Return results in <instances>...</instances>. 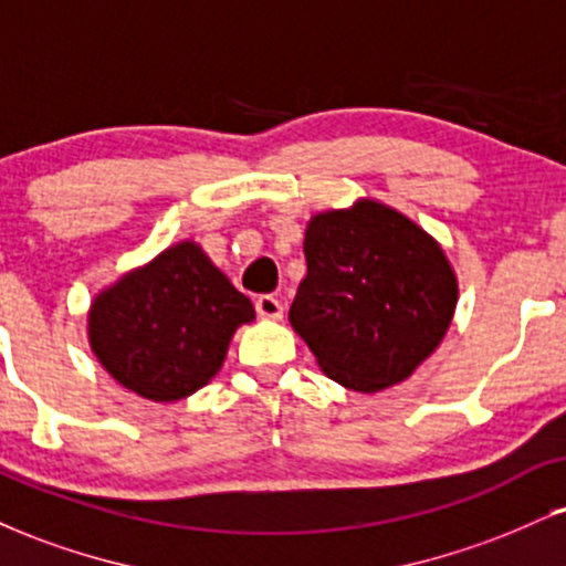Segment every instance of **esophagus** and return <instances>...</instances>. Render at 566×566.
Here are the masks:
<instances>
[{"label":"esophagus","instance_id":"esophagus-1","mask_svg":"<svg viewBox=\"0 0 566 566\" xmlns=\"http://www.w3.org/2000/svg\"><path fill=\"white\" fill-rule=\"evenodd\" d=\"M255 311H258V316H261V319H271V322H279L284 316V305L274 295H261V297H258Z\"/></svg>","mask_w":566,"mask_h":566}]
</instances>
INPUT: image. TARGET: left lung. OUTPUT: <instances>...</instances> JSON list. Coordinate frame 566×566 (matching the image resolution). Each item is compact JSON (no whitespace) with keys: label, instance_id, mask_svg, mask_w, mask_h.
<instances>
[{"label":"left lung","instance_id":"left-lung-1","mask_svg":"<svg viewBox=\"0 0 566 566\" xmlns=\"http://www.w3.org/2000/svg\"><path fill=\"white\" fill-rule=\"evenodd\" d=\"M303 252L308 274L290 324L327 378L359 394L386 391L444 340L458 276L437 239L399 210L356 199L316 212Z\"/></svg>","mask_w":566,"mask_h":566}]
</instances>
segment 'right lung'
<instances>
[{"label": "right lung", "instance_id": "right-lung-1", "mask_svg": "<svg viewBox=\"0 0 566 566\" xmlns=\"http://www.w3.org/2000/svg\"><path fill=\"white\" fill-rule=\"evenodd\" d=\"M252 319L250 297L186 239L97 292L87 337L116 382L143 399L180 401L216 378L233 333Z\"/></svg>", "mask_w": 566, "mask_h": 566}]
</instances>
